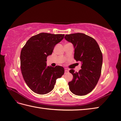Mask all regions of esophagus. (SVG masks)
<instances>
[{"label": "esophagus", "instance_id": "34e87169", "mask_svg": "<svg viewBox=\"0 0 121 121\" xmlns=\"http://www.w3.org/2000/svg\"><path fill=\"white\" fill-rule=\"evenodd\" d=\"M69 72V71L67 69H65V74H66V73H68Z\"/></svg>", "mask_w": 121, "mask_h": 121}]
</instances>
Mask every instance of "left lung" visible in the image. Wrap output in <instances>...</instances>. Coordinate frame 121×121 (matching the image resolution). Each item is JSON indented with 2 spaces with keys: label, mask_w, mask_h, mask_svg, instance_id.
<instances>
[{
  "label": "left lung",
  "mask_w": 121,
  "mask_h": 121,
  "mask_svg": "<svg viewBox=\"0 0 121 121\" xmlns=\"http://www.w3.org/2000/svg\"><path fill=\"white\" fill-rule=\"evenodd\" d=\"M65 38L73 45L74 58L82 63L79 72L70 70L73 78L68 83L69 89L76 95H85L97 84L101 72L103 54L96 40L84 34L66 35Z\"/></svg>",
  "instance_id": "1"
}]
</instances>
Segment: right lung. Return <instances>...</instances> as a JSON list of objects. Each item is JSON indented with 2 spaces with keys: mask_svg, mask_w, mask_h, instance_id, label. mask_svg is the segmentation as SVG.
Returning a JSON list of instances; mask_svg holds the SVG:
<instances>
[{
  "mask_svg": "<svg viewBox=\"0 0 121 121\" xmlns=\"http://www.w3.org/2000/svg\"><path fill=\"white\" fill-rule=\"evenodd\" d=\"M64 34L42 33L26 42L21 52V69L28 86L34 92L43 95L50 92L56 80L64 73V68L47 66V56L52 54L55 45L64 38Z\"/></svg>",
  "mask_w": 121,
  "mask_h": 121,
  "instance_id": "right-lung-1",
  "label": "right lung"
}]
</instances>
